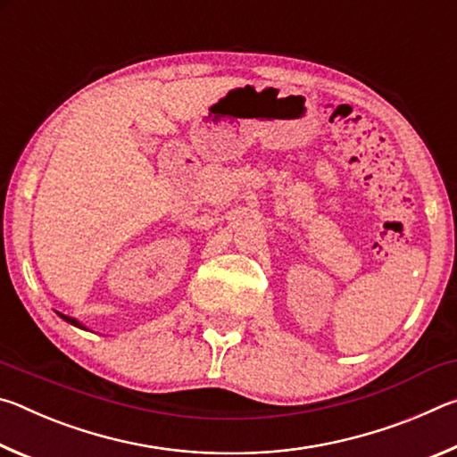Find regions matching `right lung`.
I'll use <instances>...</instances> for the list:
<instances>
[{
    "label": "right lung",
    "mask_w": 457,
    "mask_h": 457,
    "mask_svg": "<svg viewBox=\"0 0 457 457\" xmlns=\"http://www.w3.org/2000/svg\"><path fill=\"white\" fill-rule=\"evenodd\" d=\"M62 319H64V320H68V322H71V324H74V327H80V328H84L80 322H76L74 319H71V316H64V314H62Z\"/></svg>",
    "instance_id": "1"
}]
</instances>
